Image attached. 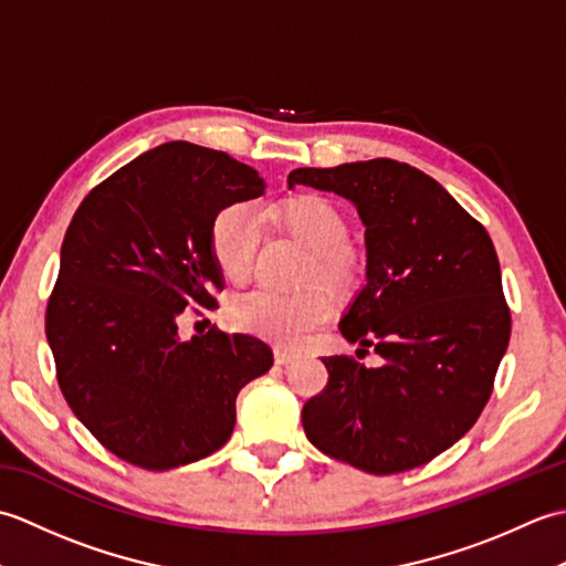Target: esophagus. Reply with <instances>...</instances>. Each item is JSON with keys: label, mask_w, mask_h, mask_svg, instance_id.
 Masks as SVG:
<instances>
[{"label": "esophagus", "mask_w": 566, "mask_h": 566, "mask_svg": "<svg viewBox=\"0 0 566 566\" xmlns=\"http://www.w3.org/2000/svg\"><path fill=\"white\" fill-rule=\"evenodd\" d=\"M298 355L294 353V350H286V347H276V350H274V363L276 365H292L294 363V359H296Z\"/></svg>", "instance_id": "esophagus-1"}]
</instances>
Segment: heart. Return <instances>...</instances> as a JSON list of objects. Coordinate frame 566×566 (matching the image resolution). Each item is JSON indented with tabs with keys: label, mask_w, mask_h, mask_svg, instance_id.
<instances>
[{
	"label": "heart",
	"mask_w": 566,
	"mask_h": 566,
	"mask_svg": "<svg viewBox=\"0 0 566 566\" xmlns=\"http://www.w3.org/2000/svg\"><path fill=\"white\" fill-rule=\"evenodd\" d=\"M274 223L311 252L306 282H321L335 294L350 292L363 280V252L347 243L350 226L338 203L318 195L292 197L274 209ZM260 221L248 203H228L216 213L209 231V248L216 268L231 284H245L260 250ZM228 323L258 338L298 345L311 331L328 321L331 302L321 286L282 294L258 290L228 304Z\"/></svg>",
	"instance_id": "heart-1"
}]
</instances>
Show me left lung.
<instances>
[{
    "instance_id": "left-lung-1",
    "label": "left lung",
    "mask_w": 566,
    "mask_h": 566,
    "mask_svg": "<svg viewBox=\"0 0 566 566\" xmlns=\"http://www.w3.org/2000/svg\"><path fill=\"white\" fill-rule=\"evenodd\" d=\"M306 185L350 199L365 223L367 284L340 321L381 367L323 357L326 389L304 403L316 448L369 474L430 462L476 423L511 338V308L486 228L436 179L377 158L298 167ZM367 353V350H365Z\"/></svg>"
}]
</instances>
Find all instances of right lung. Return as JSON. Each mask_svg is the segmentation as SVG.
I'll use <instances>...</instances> for the list:
<instances>
[{
  "label": "right lung",
  "mask_w": 566,
  "mask_h": 566,
  "mask_svg": "<svg viewBox=\"0 0 566 566\" xmlns=\"http://www.w3.org/2000/svg\"><path fill=\"white\" fill-rule=\"evenodd\" d=\"M262 191L231 155L172 140L106 177L72 216L45 338L72 413L124 462L165 472L223 448L238 391L272 367V347L252 335L213 326L179 338L185 308L219 306L211 221Z\"/></svg>",
  "instance_id": "1"
}]
</instances>
